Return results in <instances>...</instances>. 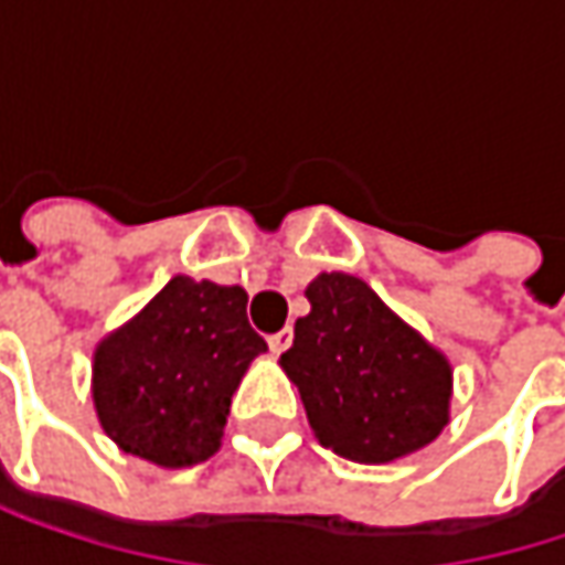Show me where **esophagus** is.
<instances>
[{"label": "esophagus", "mask_w": 565, "mask_h": 565, "mask_svg": "<svg viewBox=\"0 0 565 565\" xmlns=\"http://www.w3.org/2000/svg\"><path fill=\"white\" fill-rule=\"evenodd\" d=\"M290 343H294V330H287V327H284V330H278L275 337H268V347H271V353H278V356H281Z\"/></svg>", "instance_id": "obj_1"}]
</instances>
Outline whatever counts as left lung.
Returning a JSON list of instances; mask_svg holds the SVG:
<instances>
[{
    "label": "left lung",
    "instance_id": "8db88e82",
    "mask_svg": "<svg viewBox=\"0 0 565 565\" xmlns=\"http://www.w3.org/2000/svg\"><path fill=\"white\" fill-rule=\"evenodd\" d=\"M284 373L300 390L323 448L386 465L431 445L448 425L451 363L366 281L330 271L307 284Z\"/></svg>",
    "mask_w": 565,
    "mask_h": 565
}]
</instances>
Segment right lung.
Instances as JSON below:
<instances>
[{"label": "right lung", "instance_id": "add662e5", "mask_svg": "<svg viewBox=\"0 0 565 565\" xmlns=\"http://www.w3.org/2000/svg\"><path fill=\"white\" fill-rule=\"evenodd\" d=\"M242 287L175 275L94 350V408L120 451L189 468L218 451L232 395L268 343Z\"/></svg>", "mask_w": 565, "mask_h": 565}]
</instances>
